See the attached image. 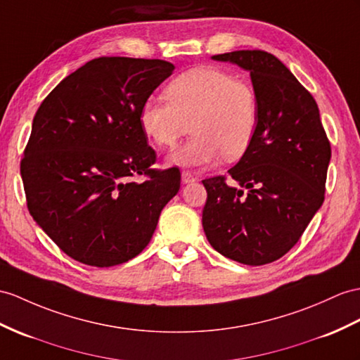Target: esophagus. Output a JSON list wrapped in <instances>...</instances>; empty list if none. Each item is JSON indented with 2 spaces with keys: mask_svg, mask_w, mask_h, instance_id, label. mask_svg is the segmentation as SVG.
<instances>
[{
  "mask_svg": "<svg viewBox=\"0 0 360 360\" xmlns=\"http://www.w3.org/2000/svg\"><path fill=\"white\" fill-rule=\"evenodd\" d=\"M192 181H195V175L194 174H191L189 171H183L181 172V183H192Z\"/></svg>",
  "mask_w": 360,
  "mask_h": 360,
  "instance_id": "34e87169",
  "label": "esophagus"
}]
</instances>
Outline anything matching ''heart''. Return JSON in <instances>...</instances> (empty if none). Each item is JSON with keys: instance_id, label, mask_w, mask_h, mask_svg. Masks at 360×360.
<instances>
[{"instance_id": "b5f03b06", "label": "heart", "mask_w": 360, "mask_h": 360, "mask_svg": "<svg viewBox=\"0 0 360 360\" xmlns=\"http://www.w3.org/2000/svg\"><path fill=\"white\" fill-rule=\"evenodd\" d=\"M163 98H148L139 111L143 133L172 150L189 129V142L169 162L200 168L246 154L258 128V99L252 85L218 67H195L174 77Z\"/></svg>"}]
</instances>
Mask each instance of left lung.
Masks as SVG:
<instances>
[{
	"label": "left lung",
	"instance_id": "8db88e82",
	"mask_svg": "<svg viewBox=\"0 0 360 360\" xmlns=\"http://www.w3.org/2000/svg\"><path fill=\"white\" fill-rule=\"evenodd\" d=\"M250 73L258 99L253 142L229 175L203 180L206 238L248 266L276 261L301 238L323 203L331 148L313 96L281 60L262 50L215 55Z\"/></svg>",
	"mask_w": 360,
	"mask_h": 360
}]
</instances>
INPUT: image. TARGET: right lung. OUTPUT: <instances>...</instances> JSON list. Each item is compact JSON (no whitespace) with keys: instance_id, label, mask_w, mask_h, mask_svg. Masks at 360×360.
<instances>
[{"instance_id":"add662e5","label":"right lung","mask_w":360,"mask_h":360,"mask_svg":"<svg viewBox=\"0 0 360 360\" xmlns=\"http://www.w3.org/2000/svg\"><path fill=\"white\" fill-rule=\"evenodd\" d=\"M174 68L162 59H93L34 114L21 160L27 207L70 258L94 267L133 259L179 192L177 168H150L155 153L139 122L142 103ZM139 174L147 180L136 182Z\"/></svg>"}]
</instances>
